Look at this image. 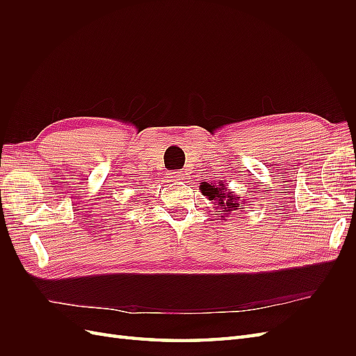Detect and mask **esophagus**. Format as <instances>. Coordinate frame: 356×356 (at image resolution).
Returning a JSON list of instances; mask_svg holds the SVG:
<instances>
[{
	"mask_svg": "<svg viewBox=\"0 0 356 356\" xmlns=\"http://www.w3.org/2000/svg\"><path fill=\"white\" fill-rule=\"evenodd\" d=\"M170 178H174L175 181H179V179H184L186 177H184V174H182V172H172L170 174Z\"/></svg>",
	"mask_w": 356,
	"mask_h": 356,
	"instance_id": "obj_1",
	"label": "esophagus"
}]
</instances>
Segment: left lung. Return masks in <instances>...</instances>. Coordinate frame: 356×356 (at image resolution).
Listing matches in <instances>:
<instances>
[{"instance_id":"8db88e82","label":"left lung","mask_w":356,"mask_h":356,"mask_svg":"<svg viewBox=\"0 0 356 356\" xmlns=\"http://www.w3.org/2000/svg\"><path fill=\"white\" fill-rule=\"evenodd\" d=\"M200 191L203 193V196H207L209 200H212V203L218 204L217 209H220V211H217V212H221L222 218L225 217V215H229L234 211L243 209L242 208L243 200L233 196L232 193L225 188L222 182H218V186H212V184H208V182H202Z\"/></svg>"}]
</instances>
